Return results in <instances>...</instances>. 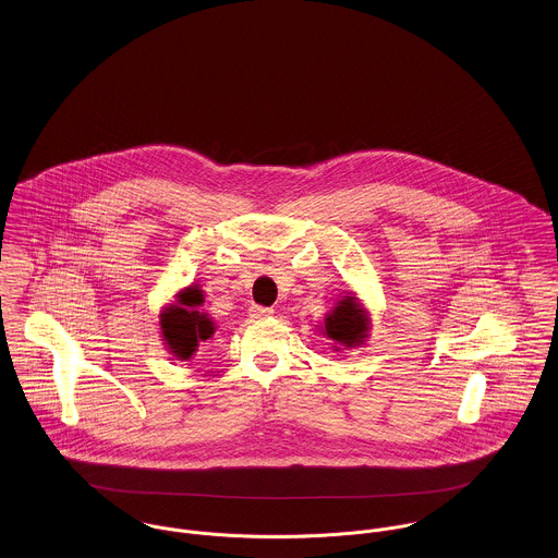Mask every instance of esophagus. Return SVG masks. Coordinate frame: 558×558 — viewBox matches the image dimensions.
<instances>
[{"mask_svg": "<svg viewBox=\"0 0 558 558\" xmlns=\"http://www.w3.org/2000/svg\"><path fill=\"white\" fill-rule=\"evenodd\" d=\"M274 314V310L271 307H260V305H255L253 310H251V316L253 318H269Z\"/></svg>", "mask_w": 558, "mask_h": 558, "instance_id": "esophagus-1", "label": "esophagus"}]
</instances>
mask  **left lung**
Listing matches in <instances>:
<instances>
[{
    "mask_svg": "<svg viewBox=\"0 0 558 558\" xmlns=\"http://www.w3.org/2000/svg\"><path fill=\"white\" fill-rule=\"evenodd\" d=\"M320 329L329 340L336 342L333 350L338 352L342 348H361L367 342L372 329L369 312L361 305L359 298H354V293H348L325 316V325Z\"/></svg>",
    "mask_w": 558,
    "mask_h": 558,
    "instance_id": "1",
    "label": "left lung"
}]
</instances>
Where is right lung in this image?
<instances>
[{"label":"right lung","instance_id":"add662e5","mask_svg":"<svg viewBox=\"0 0 558 558\" xmlns=\"http://www.w3.org/2000/svg\"><path fill=\"white\" fill-rule=\"evenodd\" d=\"M204 291L191 284L178 291L175 301L168 303L159 314L161 338L178 361H189L215 336V320L202 310Z\"/></svg>","mask_w":558,"mask_h":558}]
</instances>
